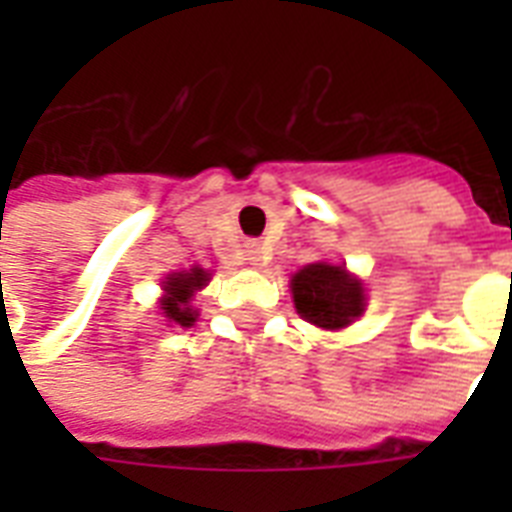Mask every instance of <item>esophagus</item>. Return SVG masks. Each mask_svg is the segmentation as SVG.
<instances>
[{"mask_svg": "<svg viewBox=\"0 0 512 512\" xmlns=\"http://www.w3.org/2000/svg\"><path fill=\"white\" fill-rule=\"evenodd\" d=\"M247 260H249V265H255V268H260V265L265 263V252H263V244H260V241H249Z\"/></svg>", "mask_w": 512, "mask_h": 512, "instance_id": "obj_1", "label": "esophagus"}]
</instances>
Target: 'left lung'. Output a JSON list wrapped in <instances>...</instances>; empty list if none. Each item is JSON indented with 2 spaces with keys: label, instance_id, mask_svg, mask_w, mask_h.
I'll return each instance as SVG.
<instances>
[{
  "label": "left lung",
  "instance_id": "obj_1",
  "mask_svg": "<svg viewBox=\"0 0 512 512\" xmlns=\"http://www.w3.org/2000/svg\"><path fill=\"white\" fill-rule=\"evenodd\" d=\"M297 313L321 329H345L364 313V284L345 265L311 263L292 276Z\"/></svg>",
  "mask_w": 512,
  "mask_h": 512
}]
</instances>
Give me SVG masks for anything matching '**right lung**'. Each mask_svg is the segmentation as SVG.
I'll list each match as a JSON object with an SVG mask.
<instances>
[{
  "instance_id": "1",
  "label": "right lung",
  "mask_w": 512,
  "mask_h": 512,
  "mask_svg": "<svg viewBox=\"0 0 512 512\" xmlns=\"http://www.w3.org/2000/svg\"><path fill=\"white\" fill-rule=\"evenodd\" d=\"M209 273L204 268H191V271L170 273L167 281H164V297L159 300L162 303V313L167 316L170 324L177 327H193V321L199 316V311H193L191 297L193 292H199L201 287H207Z\"/></svg>"
}]
</instances>
